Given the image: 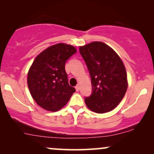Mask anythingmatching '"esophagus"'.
<instances>
[{
    "instance_id": "obj_1",
    "label": "esophagus",
    "mask_w": 154,
    "mask_h": 154,
    "mask_svg": "<svg viewBox=\"0 0 154 154\" xmlns=\"http://www.w3.org/2000/svg\"><path fill=\"white\" fill-rule=\"evenodd\" d=\"M75 89L77 91H79V90H80V85H77L75 87Z\"/></svg>"
}]
</instances>
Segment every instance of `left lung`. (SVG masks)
I'll list each match as a JSON object with an SVG mask.
<instances>
[{"instance_id":"1","label":"left lung","mask_w":154,"mask_h":154,"mask_svg":"<svg viewBox=\"0 0 154 154\" xmlns=\"http://www.w3.org/2000/svg\"><path fill=\"white\" fill-rule=\"evenodd\" d=\"M91 78L93 93L85 98L86 106L98 114L117 106L128 87L126 69L119 55L102 42H92L79 47Z\"/></svg>"}]
</instances>
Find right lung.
Segmentation results:
<instances>
[{
	"label": "right lung",
	"mask_w": 154,
	"mask_h": 154,
	"mask_svg": "<svg viewBox=\"0 0 154 154\" xmlns=\"http://www.w3.org/2000/svg\"><path fill=\"white\" fill-rule=\"evenodd\" d=\"M77 52L71 45L57 43L37 56L27 74V85L32 98L45 110L57 111L75 92L69 85L65 63Z\"/></svg>",
	"instance_id": "1"
}]
</instances>
